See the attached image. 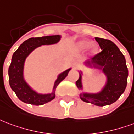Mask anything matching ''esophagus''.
<instances>
[{
  "label": "esophagus",
  "mask_w": 134,
  "mask_h": 134,
  "mask_svg": "<svg viewBox=\"0 0 134 134\" xmlns=\"http://www.w3.org/2000/svg\"><path fill=\"white\" fill-rule=\"evenodd\" d=\"M78 64H79V63H78L77 62H75L74 63H73V67H74V69L77 68V66H78Z\"/></svg>",
  "instance_id": "obj_1"
}]
</instances>
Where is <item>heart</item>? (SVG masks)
<instances>
[{"label":"heart","mask_w":134,"mask_h":134,"mask_svg":"<svg viewBox=\"0 0 134 134\" xmlns=\"http://www.w3.org/2000/svg\"><path fill=\"white\" fill-rule=\"evenodd\" d=\"M82 46L85 47H87L90 46V42H82Z\"/></svg>","instance_id":"b5f03b06"}]
</instances>
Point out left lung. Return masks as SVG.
Instances as JSON below:
<instances>
[{"instance_id":"obj_1","label":"left lung","mask_w":134,"mask_h":134,"mask_svg":"<svg viewBox=\"0 0 134 134\" xmlns=\"http://www.w3.org/2000/svg\"><path fill=\"white\" fill-rule=\"evenodd\" d=\"M101 48V52L95 54L87 64L102 69L107 77L105 87L97 94H80V99L85 102L99 107L111 104L120 97L127 85L129 72L125 57L118 47L109 40L95 37ZM82 73V72H81ZM76 82L79 90H82V75Z\"/></svg>"}]
</instances>
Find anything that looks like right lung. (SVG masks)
Returning a JSON list of instances; mask_svg holds the SVG:
<instances>
[{"label": "right lung", "mask_w": 134, "mask_h": 134, "mask_svg": "<svg viewBox=\"0 0 134 134\" xmlns=\"http://www.w3.org/2000/svg\"><path fill=\"white\" fill-rule=\"evenodd\" d=\"M59 35H50L41 37H31L23 42L18 49L13 53L12 61L8 69L9 84L13 91L20 100L27 104L42 105L52 101L55 97V90L65 77L71 69H68L61 73L54 83L52 93L47 94H37L28 86L23 78V66L25 60L30 52L35 48L44 44H52L59 42Z\"/></svg>", "instance_id": "1"}]
</instances>
